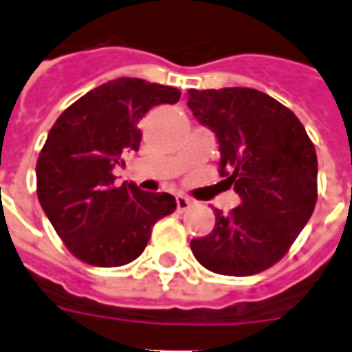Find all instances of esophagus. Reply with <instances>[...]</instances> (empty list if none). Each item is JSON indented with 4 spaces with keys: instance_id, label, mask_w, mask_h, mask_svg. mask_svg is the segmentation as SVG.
Segmentation results:
<instances>
[{
    "instance_id": "obj_1",
    "label": "esophagus",
    "mask_w": 352,
    "mask_h": 352,
    "mask_svg": "<svg viewBox=\"0 0 352 352\" xmlns=\"http://www.w3.org/2000/svg\"><path fill=\"white\" fill-rule=\"evenodd\" d=\"M175 201H177V211H181V213H183V211H186V209H188L192 204L190 199L186 198V196H181V194L177 196Z\"/></svg>"
}]
</instances>
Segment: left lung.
I'll use <instances>...</instances> for the list:
<instances>
[{
	"instance_id": "8db88e82",
	"label": "left lung",
	"mask_w": 352,
	"mask_h": 352,
	"mask_svg": "<svg viewBox=\"0 0 352 352\" xmlns=\"http://www.w3.org/2000/svg\"><path fill=\"white\" fill-rule=\"evenodd\" d=\"M188 107L213 130L221 175L241 204L214 209V228L192 239L209 272L247 277L272 267L294 243L317 204V153L298 116L254 88L188 90Z\"/></svg>"
}]
</instances>
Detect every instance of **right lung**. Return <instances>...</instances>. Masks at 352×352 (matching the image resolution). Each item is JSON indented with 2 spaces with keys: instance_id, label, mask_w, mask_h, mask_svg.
Returning a JSON list of instances; mask_svg holds the SVG:
<instances>
[{
  "instance_id": "1",
  "label": "right lung",
  "mask_w": 352,
  "mask_h": 352,
  "mask_svg": "<svg viewBox=\"0 0 352 352\" xmlns=\"http://www.w3.org/2000/svg\"><path fill=\"white\" fill-rule=\"evenodd\" d=\"M181 92L143 79L109 80L65 109L37 158V198L73 256L116 267L145 251L156 222L175 211L168 192L116 186L113 169L138 151L139 120Z\"/></svg>"
}]
</instances>
